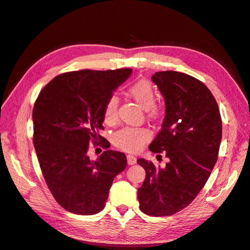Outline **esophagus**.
Segmentation results:
<instances>
[{
    "label": "esophagus",
    "mask_w": 250,
    "mask_h": 250,
    "mask_svg": "<svg viewBox=\"0 0 250 250\" xmlns=\"http://www.w3.org/2000/svg\"><path fill=\"white\" fill-rule=\"evenodd\" d=\"M127 163L128 165H134L137 164V157L133 156V155H127Z\"/></svg>",
    "instance_id": "1"
}]
</instances>
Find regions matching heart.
<instances>
[{
  "label": "heart",
  "instance_id": "obj_1",
  "mask_svg": "<svg viewBox=\"0 0 250 250\" xmlns=\"http://www.w3.org/2000/svg\"><path fill=\"white\" fill-rule=\"evenodd\" d=\"M128 94L132 99L139 104V106L144 110H147L149 116L156 118L158 116V108L155 106V93L147 80H140L132 84ZM119 106V99L117 96H111L105 103L103 110L104 121L107 123L113 122L117 118V111ZM151 133L146 128H134L126 127L117 131L112 137V142L119 148H122L129 152H137L144 144L149 141Z\"/></svg>",
  "mask_w": 250,
  "mask_h": 250
}]
</instances>
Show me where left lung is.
Returning a JSON list of instances; mask_svg holds the SVG:
<instances>
[{"mask_svg":"<svg viewBox=\"0 0 250 250\" xmlns=\"http://www.w3.org/2000/svg\"><path fill=\"white\" fill-rule=\"evenodd\" d=\"M151 79L166 109L162 129L149 150L166 152L169 161L156 168L139 158L146 178L138 199L144 213L162 217L188 207L206 185L218 158L222 121L214 96L198 79L174 71L157 72Z\"/></svg>","mask_w":250,"mask_h":250,"instance_id":"1","label":"left lung"}]
</instances>
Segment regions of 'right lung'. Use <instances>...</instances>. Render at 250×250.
I'll use <instances>...</instances> for the list:
<instances>
[{"mask_svg": "<svg viewBox=\"0 0 250 250\" xmlns=\"http://www.w3.org/2000/svg\"><path fill=\"white\" fill-rule=\"evenodd\" d=\"M131 69L82 70L59 75L44 86L33 107V144L52 195L66 210L94 215L106 202L112 181L127 166L126 155L106 150L92 161L90 143L108 141L103 110L112 93L129 78Z\"/></svg>", "mask_w": 250, "mask_h": 250, "instance_id": "add662e5", "label": "right lung"}]
</instances>
